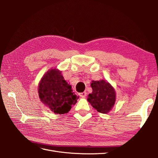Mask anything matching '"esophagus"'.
Returning a JSON list of instances; mask_svg holds the SVG:
<instances>
[{
    "instance_id": "1",
    "label": "esophagus",
    "mask_w": 158,
    "mask_h": 158,
    "mask_svg": "<svg viewBox=\"0 0 158 158\" xmlns=\"http://www.w3.org/2000/svg\"><path fill=\"white\" fill-rule=\"evenodd\" d=\"M86 94H87V93L86 92H82V93H80L79 94V95L81 97V98H85V96H86Z\"/></svg>"
}]
</instances>
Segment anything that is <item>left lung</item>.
<instances>
[{"label":"left lung","mask_w":158,"mask_h":158,"mask_svg":"<svg viewBox=\"0 0 158 158\" xmlns=\"http://www.w3.org/2000/svg\"><path fill=\"white\" fill-rule=\"evenodd\" d=\"M92 93L88 96V101L97 111L106 114L113 109L116 101V92L107 80L92 81Z\"/></svg>","instance_id":"1"}]
</instances>
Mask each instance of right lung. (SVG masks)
Instances as JSON below:
<instances>
[{"instance_id":"obj_1","label":"right lung","mask_w":158,"mask_h":158,"mask_svg":"<svg viewBox=\"0 0 158 158\" xmlns=\"http://www.w3.org/2000/svg\"><path fill=\"white\" fill-rule=\"evenodd\" d=\"M41 102L55 114L67 113L79 98L64 80L61 71L51 69L43 76L38 85Z\"/></svg>"}]
</instances>
